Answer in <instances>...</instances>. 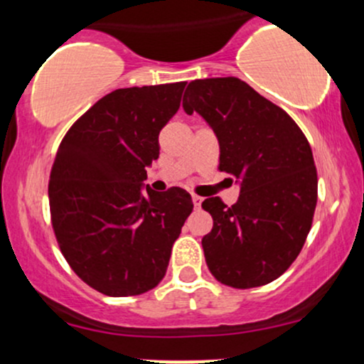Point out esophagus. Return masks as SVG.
<instances>
[{"label":"esophagus","instance_id":"esophagus-1","mask_svg":"<svg viewBox=\"0 0 364 364\" xmlns=\"http://www.w3.org/2000/svg\"><path fill=\"white\" fill-rule=\"evenodd\" d=\"M191 200H193V205H195V208H200V205H202V196L193 195V196H191Z\"/></svg>","mask_w":364,"mask_h":364}]
</instances>
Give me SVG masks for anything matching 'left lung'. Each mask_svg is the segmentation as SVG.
Segmentation results:
<instances>
[{"instance_id": "8db88e82", "label": "left lung", "mask_w": 364, "mask_h": 364, "mask_svg": "<svg viewBox=\"0 0 364 364\" xmlns=\"http://www.w3.org/2000/svg\"><path fill=\"white\" fill-rule=\"evenodd\" d=\"M186 114L198 112L219 141V169L240 185L228 207L203 200L214 219L202 246L208 270L236 289L265 286L289 269L311 229L315 161L306 136L286 111L235 77L190 82Z\"/></svg>"}]
</instances>
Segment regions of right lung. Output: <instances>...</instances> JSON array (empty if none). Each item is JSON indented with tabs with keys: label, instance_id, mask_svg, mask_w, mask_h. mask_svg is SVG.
<instances>
[{
	"label": "right lung",
	"instance_id": "1",
	"mask_svg": "<svg viewBox=\"0 0 364 364\" xmlns=\"http://www.w3.org/2000/svg\"><path fill=\"white\" fill-rule=\"evenodd\" d=\"M186 82L118 89L68 129L54 159L49 207L73 272L112 298L162 281L193 202L183 188L144 185L159 133L176 114Z\"/></svg>",
	"mask_w": 364,
	"mask_h": 364
}]
</instances>
